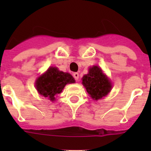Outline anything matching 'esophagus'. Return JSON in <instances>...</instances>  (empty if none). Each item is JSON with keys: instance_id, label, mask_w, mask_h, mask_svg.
I'll use <instances>...</instances> for the list:
<instances>
[{"instance_id": "obj_1", "label": "esophagus", "mask_w": 151, "mask_h": 151, "mask_svg": "<svg viewBox=\"0 0 151 151\" xmlns=\"http://www.w3.org/2000/svg\"><path fill=\"white\" fill-rule=\"evenodd\" d=\"M73 77H74V78L76 81H78V78H79V74H78V73H73Z\"/></svg>"}]
</instances>
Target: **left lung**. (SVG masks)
<instances>
[{
  "instance_id": "8db88e82",
  "label": "left lung",
  "mask_w": 151,
  "mask_h": 151,
  "mask_svg": "<svg viewBox=\"0 0 151 151\" xmlns=\"http://www.w3.org/2000/svg\"><path fill=\"white\" fill-rule=\"evenodd\" d=\"M82 84L94 100L106 96L111 90L112 85L101 68L94 66L89 69V73L82 78Z\"/></svg>"
}]
</instances>
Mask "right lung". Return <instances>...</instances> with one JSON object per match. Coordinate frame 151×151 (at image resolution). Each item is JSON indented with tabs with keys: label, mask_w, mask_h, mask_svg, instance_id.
<instances>
[{
	"label": "right lung",
	"mask_w": 151,
	"mask_h": 151,
	"mask_svg": "<svg viewBox=\"0 0 151 151\" xmlns=\"http://www.w3.org/2000/svg\"><path fill=\"white\" fill-rule=\"evenodd\" d=\"M74 82L75 79L70 74L60 71L56 67H50L36 80V89L40 94L54 101L56 96L60 94L66 84Z\"/></svg>",
	"instance_id": "add662e5"
}]
</instances>
